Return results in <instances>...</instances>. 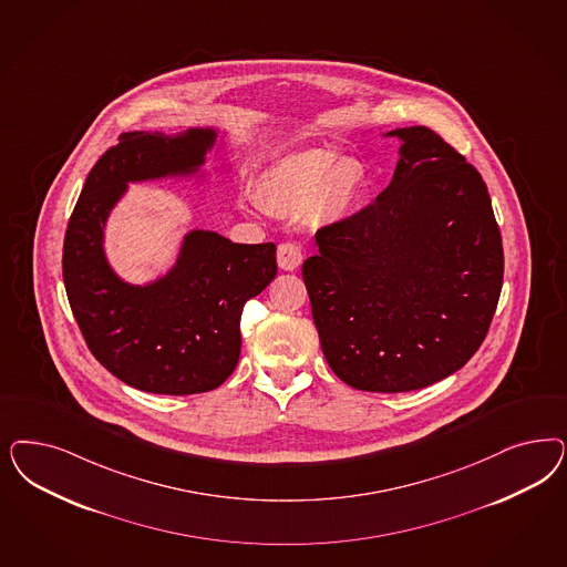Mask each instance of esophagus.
Listing matches in <instances>:
<instances>
[{"label": "esophagus", "instance_id": "obj_1", "mask_svg": "<svg viewBox=\"0 0 567 567\" xmlns=\"http://www.w3.org/2000/svg\"><path fill=\"white\" fill-rule=\"evenodd\" d=\"M277 262L284 271H293L302 262V248L296 241H284L277 248Z\"/></svg>", "mask_w": 567, "mask_h": 567}]
</instances>
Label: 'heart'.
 <instances>
[{"mask_svg": "<svg viewBox=\"0 0 567 567\" xmlns=\"http://www.w3.org/2000/svg\"><path fill=\"white\" fill-rule=\"evenodd\" d=\"M363 171L350 161H338L329 150H305L271 166L258 183L265 208L296 215L315 206L321 215H342L359 198Z\"/></svg>", "mask_w": 567, "mask_h": 567, "instance_id": "obj_1", "label": "heart"}]
</instances>
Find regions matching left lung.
I'll return each mask as SVG.
<instances>
[{"mask_svg":"<svg viewBox=\"0 0 567 567\" xmlns=\"http://www.w3.org/2000/svg\"><path fill=\"white\" fill-rule=\"evenodd\" d=\"M384 192L315 236L302 265L331 371L367 392H411L465 365L503 288V241L482 175L427 127L394 128Z\"/></svg>","mask_w":567,"mask_h":567,"instance_id":"left-lung-1","label":"left lung"}]
</instances>
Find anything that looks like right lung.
I'll return each instance as SVG.
<instances>
[{
    "instance_id": "1",
    "label": "right lung",
    "mask_w": 567,
    "mask_h": 567,
    "mask_svg": "<svg viewBox=\"0 0 567 567\" xmlns=\"http://www.w3.org/2000/svg\"><path fill=\"white\" fill-rule=\"evenodd\" d=\"M215 140L213 128L123 133L87 175L64 236V286L87 347L114 378L152 394L219 388L238 365L246 300L277 275L274 241L234 244L200 229L154 284L131 286L110 269L104 223L127 183L196 173Z\"/></svg>"
}]
</instances>
